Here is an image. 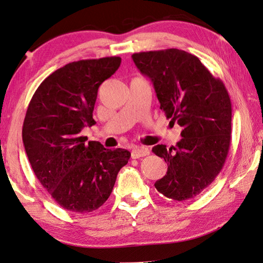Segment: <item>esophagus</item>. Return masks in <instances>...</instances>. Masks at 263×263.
<instances>
[{"instance_id": "obj_1", "label": "esophagus", "mask_w": 263, "mask_h": 263, "mask_svg": "<svg viewBox=\"0 0 263 263\" xmlns=\"http://www.w3.org/2000/svg\"><path fill=\"white\" fill-rule=\"evenodd\" d=\"M149 155V149L146 147H134L132 150V158L133 159H138L140 157H145Z\"/></svg>"}]
</instances>
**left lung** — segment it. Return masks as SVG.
Segmentation results:
<instances>
[{"instance_id":"8db88e82","label":"left lung","mask_w":263,"mask_h":263,"mask_svg":"<svg viewBox=\"0 0 263 263\" xmlns=\"http://www.w3.org/2000/svg\"><path fill=\"white\" fill-rule=\"evenodd\" d=\"M132 58L153 82L166 118L182 128L176 147L153 148L168 163L166 174L155 186L174 201L195 197L218 176L229 151L232 103L226 87L184 50L137 52Z\"/></svg>"}]
</instances>
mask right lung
<instances>
[{"instance_id":"add662e5","label":"right lung","mask_w":263,"mask_h":263,"mask_svg":"<svg viewBox=\"0 0 263 263\" xmlns=\"http://www.w3.org/2000/svg\"><path fill=\"white\" fill-rule=\"evenodd\" d=\"M119 57L70 62L38 86L23 124V142L38 181L61 208L90 213L104 204L117 173L128 162L125 149H105L81 136L93 126L100 85L121 66Z\"/></svg>"}]
</instances>
